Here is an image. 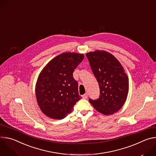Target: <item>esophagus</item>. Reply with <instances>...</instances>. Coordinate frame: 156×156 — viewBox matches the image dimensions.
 Masks as SVG:
<instances>
[{"label": "esophagus", "instance_id": "34e87169", "mask_svg": "<svg viewBox=\"0 0 156 156\" xmlns=\"http://www.w3.org/2000/svg\"><path fill=\"white\" fill-rule=\"evenodd\" d=\"M87 96H88V95H87V93H85L84 95H83V96H82V97H83V99H86V98H87Z\"/></svg>", "mask_w": 156, "mask_h": 156}]
</instances>
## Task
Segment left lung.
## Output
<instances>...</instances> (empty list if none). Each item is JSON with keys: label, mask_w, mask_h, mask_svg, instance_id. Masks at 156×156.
Here are the masks:
<instances>
[{"label": "left lung", "mask_w": 156, "mask_h": 156, "mask_svg": "<svg viewBox=\"0 0 156 156\" xmlns=\"http://www.w3.org/2000/svg\"><path fill=\"white\" fill-rule=\"evenodd\" d=\"M100 88L97 100L90 102L99 112L112 115L124 105L128 93L129 81L123 66L112 54L95 51L86 54Z\"/></svg>", "instance_id": "8db88e82"}]
</instances>
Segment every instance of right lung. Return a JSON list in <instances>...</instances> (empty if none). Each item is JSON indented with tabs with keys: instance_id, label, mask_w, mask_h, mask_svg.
<instances>
[{
	"instance_id": "1",
	"label": "right lung",
	"mask_w": 156,
	"mask_h": 156,
	"mask_svg": "<svg viewBox=\"0 0 156 156\" xmlns=\"http://www.w3.org/2000/svg\"><path fill=\"white\" fill-rule=\"evenodd\" d=\"M84 58L83 54L63 52L40 72L35 87L37 104L48 117L60 120L71 113L81 97L73 73Z\"/></svg>"
}]
</instances>
